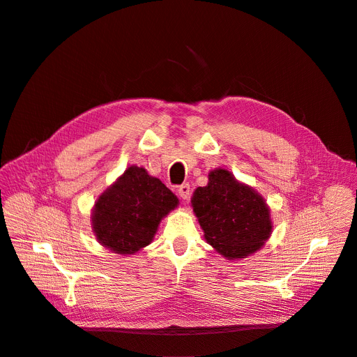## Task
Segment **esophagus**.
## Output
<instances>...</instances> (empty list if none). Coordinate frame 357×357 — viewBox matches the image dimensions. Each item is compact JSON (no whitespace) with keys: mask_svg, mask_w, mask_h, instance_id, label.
<instances>
[{"mask_svg":"<svg viewBox=\"0 0 357 357\" xmlns=\"http://www.w3.org/2000/svg\"><path fill=\"white\" fill-rule=\"evenodd\" d=\"M178 195L182 198V199H188L190 195H191V186L190 183H182L178 186Z\"/></svg>","mask_w":357,"mask_h":357,"instance_id":"34e87169","label":"esophagus"}]
</instances>
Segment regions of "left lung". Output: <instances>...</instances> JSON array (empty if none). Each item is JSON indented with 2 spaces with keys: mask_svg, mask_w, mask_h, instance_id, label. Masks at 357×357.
Instances as JSON below:
<instances>
[{
  "mask_svg": "<svg viewBox=\"0 0 357 357\" xmlns=\"http://www.w3.org/2000/svg\"><path fill=\"white\" fill-rule=\"evenodd\" d=\"M192 208L205 240L227 259L259 250L272 233L265 199L226 169L210 172L208 185L194 192Z\"/></svg>",
  "mask_w": 357,
  "mask_h": 357,
  "instance_id": "8db88e82",
  "label": "left lung"
}]
</instances>
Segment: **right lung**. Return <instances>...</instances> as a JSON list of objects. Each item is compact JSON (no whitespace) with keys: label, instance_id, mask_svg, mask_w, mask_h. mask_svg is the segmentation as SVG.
I'll return each instance as SVG.
<instances>
[{"label":"right lung","instance_id":"right-lung-1","mask_svg":"<svg viewBox=\"0 0 357 357\" xmlns=\"http://www.w3.org/2000/svg\"><path fill=\"white\" fill-rule=\"evenodd\" d=\"M178 205V198L146 169L130 166L97 199L92 229L102 246L119 255H133L147 246L160 220Z\"/></svg>","mask_w":357,"mask_h":357}]
</instances>
